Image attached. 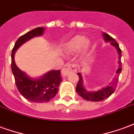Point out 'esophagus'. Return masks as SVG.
<instances>
[{
    "mask_svg": "<svg viewBox=\"0 0 134 134\" xmlns=\"http://www.w3.org/2000/svg\"><path fill=\"white\" fill-rule=\"evenodd\" d=\"M77 72V66L75 64H67L62 69V75L64 77H67L70 73H75Z\"/></svg>",
    "mask_w": 134,
    "mask_h": 134,
    "instance_id": "esophagus-1",
    "label": "esophagus"
}]
</instances>
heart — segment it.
I'll use <instances>...</instances> for the list:
<instances>
[{
	"mask_svg": "<svg viewBox=\"0 0 134 134\" xmlns=\"http://www.w3.org/2000/svg\"><path fill=\"white\" fill-rule=\"evenodd\" d=\"M90 45L89 39H85L84 36L76 35L73 36L65 46V49L69 52H75L82 47V52H86Z\"/></svg>",
	"mask_w": 134,
	"mask_h": 134,
	"instance_id": "obj_1",
	"label": "heart"
}]
</instances>
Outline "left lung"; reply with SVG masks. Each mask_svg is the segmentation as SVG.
<instances>
[{
  "label": "left lung",
  "instance_id": "obj_1",
  "mask_svg": "<svg viewBox=\"0 0 134 134\" xmlns=\"http://www.w3.org/2000/svg\"><path fill=\"white\" fill-rule=\"evenodd\" d=\"M103 36L104 40L105 42H110V44L115 47L118 54V68L116 73L119 74L121 73L122 67H121V50L119 47V45L117 43V41L115 39L112 38L110 36L107 34L105 33H103ZM79 76V81L76 87V91L79 96H81L82 98L86 100L94 101V102H98V101L103 100L107 98H108L109 96L112 95L115 90V87L117 86V82H118V78L113 79V81L112 82L109 83L108 85H106L105 87L101 88L100 90L98 91H88L85 88L83 85V80L82 77V75L80 72L77 73Z\"/></svg>",
  "mask_w": 134,
  "mask_h": 134
}]
</instances>
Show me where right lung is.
<instances>
[{"label":"right lung","mask_w":134,"mask_h":134,"mask_svg":"<svg viewBox=\"0 0 134 134\" xmlns=\"http://www.w3.org/2000/svg\"><path fill=\"white\" fill-rule=\"evenodd\" d=\"M44 29V27L36 28L19 37L11 53V70L16 87L25 98L34 103H47L57 95L59 84L62 81L60 70H50L40 77L33 78L17 67L14 55L16 50L25 42L34 37L43 35Z\"/></svg>","instance_id":"right-lung-1"}]
</instances>
